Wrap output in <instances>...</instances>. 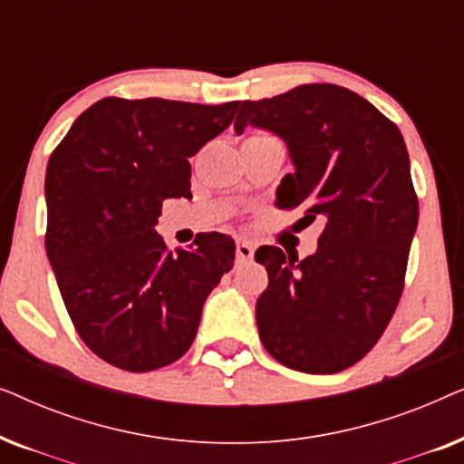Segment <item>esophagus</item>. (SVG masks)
Listing matches in <instances>:
<instances>
[{"label": "esophagus", "instance_id": "obj_1", "mask_svg": "<svg viewBox=\"0 0 464 464\" xmlns=\"http://www.w3.org/2000/svg\"><path fill=\"white\" fill-rule=\"evenodd\" d=\"M253 253H256V245H253L251 240L237 238V257L238 259H243V262H246V259L253 257Z\"/></svg>", "mask_w": 464, "mask_h": 464}]
</instances>
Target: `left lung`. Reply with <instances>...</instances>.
I'll use <instances>...</instances> for the list:
<instances>
[{"label":"left lung","mask_w":464,"mask_h":464,"mask_svg":"<svg viewBox=\"0 0 464 464\" xmlns=\"http://www.w3.org/2000/svg\"><path fill=\"white\" fill-rule=\"evenodd\" d=\"M249 124L289 150L294 173L276 188V207L325 221L313 256L256 251L268 270L256 306L259 338L291 370L342 372L372 351L403 291L418 226L405 141L370 101L335 84L243 101L237 135Z\"/></svg>","instance_id":"8db88e82"}]
</instances>
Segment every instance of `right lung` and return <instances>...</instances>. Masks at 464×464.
I'll list each match as a JSON object with an SVG mask.
<instances>
[{
  "instance_id": "obj_1",
  "label": "right lung",
  "mask_w": 464,
  "mask_h": 464,
  "mask_svg": "<svg viewBox=\"0 0 464 464\" xmlns=\"http://www.w3.org/2000/svg\"><path fill=\"white\" fill-rule=\"evenodd\" d=\"M224 105L107 97L75 120L46 169V253L80 338L107 363L151 372L188 353L202 306L234 264L208 232L167 251V198H192V158L230 126Z\"/></svg>"
}]
</instances>
